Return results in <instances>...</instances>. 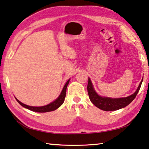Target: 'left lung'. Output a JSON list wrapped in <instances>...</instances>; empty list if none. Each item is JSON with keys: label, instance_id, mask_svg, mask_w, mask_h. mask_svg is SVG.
<instances>
[{"label": "left lung", "instance_id": "left-lung-1", "mask_svg": "<svg viewBox=\"0 0 149 149\" xmlns=\"http://www.w3.org/2000/svg\"><path fill=\"white\" fill-rule=\"evenodd\" d=\"M143 80V78L142 79L138 88L136 89V90L135 91L134 94L127 97L112 98V97L102 96L97 94L92 83V81H91L90 78H88L87 89L89 97H90V101L94 104V105L102 110L114 111L121 109V108L126 107L130 103H131L133 100L135 98V97L136 96L137 94H138L140 88H141Z\"/></svg>", "mask_w": 149, "mask_h": 149}]
</instances>
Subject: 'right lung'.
Instances as JSON below:
<instances>
[{"label":"right lung","instance_id":"right-lung-1","mask_svg":"<svg viewBox=\"0 0 149 149\" xmlns=\"http://www.w3.org/2000/svg\"><path fill=\"white\" fill-rule=\"evenodd\" d=\"M70 79H69L66 82L65 86H63V89H62L61 94H59V96L57 97V99H55L54 101L51 102L50 104H47V105L43 106H31L26 105V104L22 103L21 102H20L19 100L15 97V99L17 100V101L19 102L21 105L23 106V107L26 108V109L30 110L33 112H52V111L55 110L57 109L59 107L63 104L64 102V100H65V97L66 96V90H67V87L68 86L69 83H70Z\"/></svg>","mask_w":149,"mask_h":149}]
</instances>
